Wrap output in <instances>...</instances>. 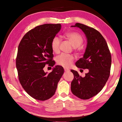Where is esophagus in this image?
Instances as JSON below:
<instances>
[{
	"label": "esophagus",
	"mask_w": 122,
	"mask_h": 122,
	"mask_svg": "<svg viewBox=\"0 0 122 122\" xmlns=\"http://www.w3.org/2000/svg\"><path fill=\"white\" fill-rule=\"evenodd\" d=\"M64 71L65 72H68L70 71V70L69 69H66V68H64Z\"/></svg>",
	"instance_id": "esophagus-1"
}]
</instances>
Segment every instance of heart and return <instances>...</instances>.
I'll return each instance as SVG.
<instances>
[{
    "label": "heart",
    "instance_id": "heart-1",
    "mask_svg": "<svg viewBox=\"0 0 122 122\" xmlns=\"http://www.w3.org/2000/svg\"><path fill=\"white\" fill-rule=\"evenodd\" d=\"M64 36L68 40L71 44L72 46L76 49V51L80 52L82 51L81 45L84 42L83 36L76 32H69L65 33ZM61 40L57 36L54 37L51 42V48L53 52L57 53L60 51ZM74 60L72 55L62 53L56 57V61L60 66L64 68H69L71 65Z\"/></svg>",
    "mask_w": 122,
    "mask_h": 122
}]
</instances>
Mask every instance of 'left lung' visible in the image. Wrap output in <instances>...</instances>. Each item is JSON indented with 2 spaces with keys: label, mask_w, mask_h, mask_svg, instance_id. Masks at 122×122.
I'll list each match as a JSON object with an SVG mask.
<instances>
[{
  "label": "left lung",
  "mask_w": 122,
  "mask_h": 122,
  "mask_svg": "<svg viewBox=\"0 0 122 122\" xmlns=\"http://www.w3.org/2000/svg\"><path fill=\"white\" fill-rule=\"evenodd\" d=\"M72 27L81 29L87 39L84 56L75 63L77 67L88 69L84 77L71 70L74 78L71 83L72 93L81 99H88L102 90L110 75L112 56L107 43L98 30L84 24L77 23Z\"/></svg>",
  "instance_id": "8db88e82"
}]
</instances>
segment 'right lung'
Wrapping results in <instances>:
<instances>
[{"label": "right lung", "instance_id": "add662e5", "mask_svg": "<svg viewBox=\"0 0 122 122\" xmlns=\"http://www.w3.org/2000/svg\"><path fill=\"white\" fill-rule=\"evenodd\" d=\"M61 27L60 24L38 26L27 32L19 44L16 67L19 82L26 92L38 100H46L54 94L64 73L58 65L49 73L43 70L46 64H55L51 42Z\"/></svg>", "mask_w": 122, "mask_h": 122}]
</instances>
